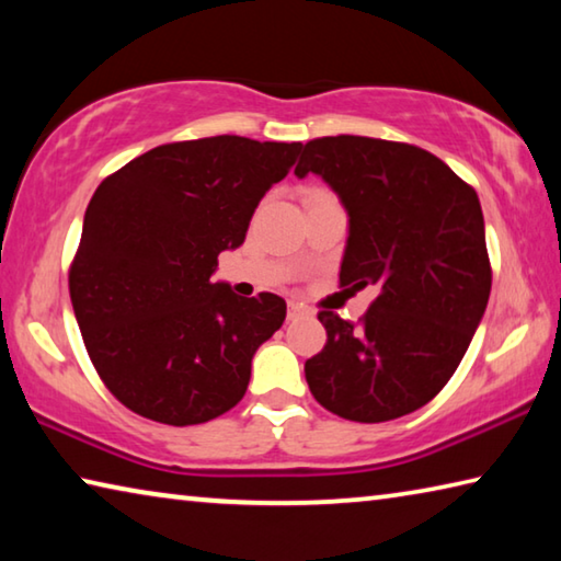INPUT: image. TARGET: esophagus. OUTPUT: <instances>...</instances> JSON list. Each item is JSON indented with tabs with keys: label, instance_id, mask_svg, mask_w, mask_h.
Listing matches in <instances>:
<instances>
[{
	"label": "esophagus",
	"instance_id": "esophagus-1",
	"mask_svg": "<svg viewBox=\"0 0 561 561\" xmlns=\"http://www.w3.org/2000/svg\"><path fill=\"white\" fill-rule=\"evenodd\" d=\"M307 314H309L307 307H301V304H297V301H289V319H291V321L307 317Z\"/></svg>",
	"mask_w": 561,
	"mask_h": 561
}]
</instances>
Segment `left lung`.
Returning a JSON list of instances; mask_svg holds the SVG:
<instances>
[{"instance_id":"8db88e82","label":"left lung","mask_w":561,"mask_h":561,"mask_svg":"<svg viewBox=\"0 0 561 561\" xmlns=\"http://www.w3.org/2000/svg\"><path fill=\"white\" fill-rule=\"evenodd\" d=\"M309 173L348 215L341 287L378 289L358 324L321 311L327 346L304 364L309 391L346 421H393L440 393L485 314L478 193L428 150L364 136L309 140L294 175Z\"/></svg>"}]
</instances>
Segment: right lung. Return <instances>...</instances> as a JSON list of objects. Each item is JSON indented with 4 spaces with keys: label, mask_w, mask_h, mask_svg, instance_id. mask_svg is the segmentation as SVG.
Returning <instances> with one entry per match:
<instances>
[{
    "label": "right lung",
    "mask_w": 561,
    "mask_h": 561,
    "mask_svg": "<svg viewBox=\"0 0 561 561\" xmlns=\"http://www.w3.org/2000/svg\"><path fill=\"white\" fill-rule=\"evenodd\" d=\"M301 148L242 136L168 144L93 193L69 291L93 366L133 413L197 425L242 401L287 301L237 297L213 274Z\"/></svg>",
    "instance_id": "right-lung-1"
}]
</instances>
